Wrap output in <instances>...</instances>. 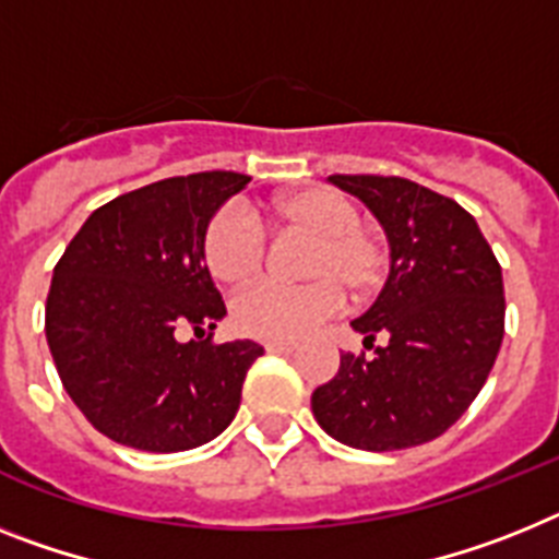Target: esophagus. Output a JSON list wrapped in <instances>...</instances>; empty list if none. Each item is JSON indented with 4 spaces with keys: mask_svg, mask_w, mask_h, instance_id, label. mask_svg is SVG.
<instances>
[{
    "mask_svg": "<svg viewBox=\"0 0 559 559\" xmlns=\"http://www.w3.org/2000/svg\"><path fill=\"white\" fill-rule=\"evenodd\" d=\"M264 349L266 352H295L298 349V344H295V341H266Z\"/></svg>",
    "mask_w": 559,
    "mask_h": 559,
    "instance_id": "esophagus-1",
    "label": "esophagus"
}]
</instances>
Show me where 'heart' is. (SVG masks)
Returning a JSON list of instances; mask_svg holds the SVG:
<instances>
[{
  "mask_svg": "<svg viewBox=\"0 0 559 559\" xmlns=\"http://www.w3.org/2000/svg\"><path fill=\"white\" fill-rule=\"evenodd\" d=\"M281 227L312 238L304 275L312 281L287 287L261 281L236 298L233 318L238 330L272 341H293L312 332L344 307V289L352 298H367L381 287L386 272L383 243L360 227V210L344 192L307 187L272 204ZM264 229L236 207L213 215L204 233V261L222 284L238 287L261 272Z\"/></svg>",
  "mask_w": 559,
  "mask_h": 559,
  "instance_id": "1",
  "label": "heart"
}]
</instances>
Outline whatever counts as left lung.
<instances>
[{"label":"left lung","instance_id":"obj_1","mask_svg":"<svg viewBox=\"0 0 559 559\" xmlns=\"http://www.w3.org/2000/svg\"><path fill=\"white\" fill-rule=\"evenodd\" d=\"M367 204L386 233L389 275L352 330L374 358L341 355L312 392L330 438L364 452H395L440 438L468 409L503 341V272L457 201L397 176H330Z\"/></svg>","mask_w":559,"mask_h":559}]
</instances>
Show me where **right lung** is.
I'll return each instance as SVG.
<instances>
[{
	"instance_id": "obj_1",
	"label": "right lung",
	"mask_w": 559,
	"mask_h": 559,
	"mask_svg": "<svg viewBox=\"0 0 559 559\" xmlns=\"http://www.w3.org/2000/svg\"><path fill=\"white\" fill-rule=\"evenodd\" d=\"M247 185L250 176L213 170L124 192L82 224L56 264L45 309L50 355L82 415L121 447L187 452L236 417L264 346L210 341L227 309L204 233ZM187 329L200 341L181 342Z\"/></svg>"
}]
</instances>
